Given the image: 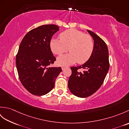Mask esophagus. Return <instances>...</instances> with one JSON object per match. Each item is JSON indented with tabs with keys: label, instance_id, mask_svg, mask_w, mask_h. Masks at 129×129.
Masks as SVG:
<instances>
[{
	"label": "esophagus",
	"instance_id": "obj_1",
	"mask_svg": "<svg viewBox=\"0 0 129 129\" xmlns=\"http://www.w3.org/2000/svg\"><path fill=\"white\" fill-rule=\"evenodd\" d=\"M65 68H66V67H61V69H62V70H64Z\"/></svg>",
	"mask_w": 129,
	"mask_h": 129
}]
</instances>
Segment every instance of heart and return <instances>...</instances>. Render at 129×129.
Returning a JSON list of instances; mask_svg holds the SVG:
<instances>
[{"mask_svg": "<svg viewBox=\"0 0 129 129\" xmlns=\"http://www.w3.org/2000/svg\"><path fill=\"white\" fill-rule=\"evenodd\" d=\"M60 39L53 38L50 42L52 52L61 55L69 50L70 53L57 58V62L61 66H68L78 61L79 64L86 62L94 50V42L88 34L75 29H69L60 34Z\"/></svg>", "mask_w": 129, "mask_h": 129, "instance_id": "obj_1", "label": "heart"}]
</instances>
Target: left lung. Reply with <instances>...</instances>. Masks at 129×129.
I'll list each match as a JSON object with an SVG mask.
<instances>
[{"label":"left lung","instance_id":"8db88e82","mask_svg":"<svg viewBox=\"0 0 129 129\" xmlns=\"http://www.w3.org/2000/svg\"><path fill=\"white\" fill-rule=\"evenodd\" d=\"M94 42V50L89 59L83 65L72 67L68 87L73 95L86 98L92 95L102 85L109 69V51L106 43L98 35L87 30ZM83 69L81 73L78 69Z\"/></svg>","mask_w":129,"mask_h":129}]
</instances>
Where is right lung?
<instances>
[{"mask_svg": "<svg viewBox=\"0 0 129 129\" xmlns=\"http://www.w3.org/2000/svg\"><path fill=\"white\" fill-rule=\"evenodd\" d=\"M59 30L53 24L32 29L24 37L16 56L19 78L31 94L42 96L54 88L61 67H51L56 60L50 46L53 35Z\"/></svg>", "mask_w": 129, "mask_h": 129, "instance_id": "right-lung-1", "label": "right lung"}]
</instances>
